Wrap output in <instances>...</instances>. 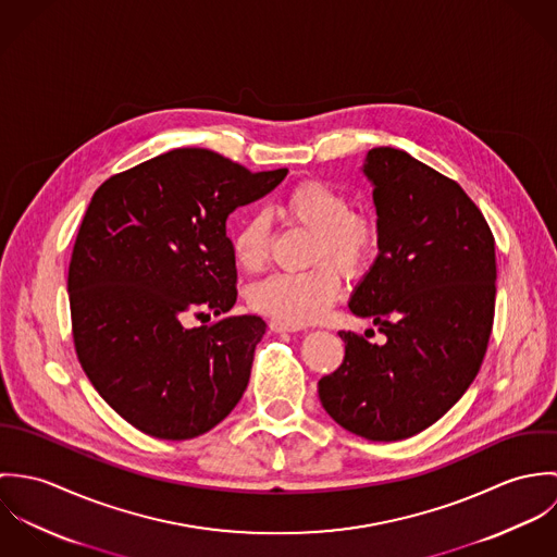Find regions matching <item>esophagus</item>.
<instances>
[{"label": "esophagus", "instance_id": "34e87169", "mask_svg": "<svg viewBox=\"0 0 557 557\" xmlns=\"http://www.w3.org/2000/svg\"><path fill=\"white\" fill-rule=\"evenodd\" d=\"M270 330H272V332H298V330H302V327H300V325H294V323L278 321V319H272V321H270Z\"/></svg>", "mask_w": 557, "mask_h": 557}]
</instances>
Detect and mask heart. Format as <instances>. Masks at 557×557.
I'll use <instances>...</instances> for the list:
<instances>
[{
	"label": "heart",
	"instance_id": "1",
	"mask_svg": "<svg viewBox=\"0 0 557 557\" xmlns=\"http://www.w3.org/2000/svg\"><path fill=\"white\" fill-rule=\"evenodd\" d=\"M281 212L296 225L315 232L313 261L332 259L349 274L362 272L373 259L377 223L349 210V199L336 186L311 180L296 186L281 203ZM239 268L257 270L268 259L270 221L263 214L248 216L232 238ZM341 294V274L332 263H319L307 272H276L255 283L248 302L257 313L294 325L313 323L327 313Z\"/></svg>",
	"mask_w": 557,
	"mask_h": 557
}]
</instances>
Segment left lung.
I'll return each instance as SVG.
<instances>
[{"label":"left lung","instance_id":"left-lung-1","mask_svg":"<svg viewBox=\"0 0 557 557\" xmlns=\"http://www.w3.org/2000/svg\"><path fill=\"white\" fill-rule=\"evenodd\" d=\"M380 252L349 311L369 332H338L343 364L319 380L334 422L371 442H398L437 422L480 371L495 311V242L466 190L395 148L369 150Z\"/></svg>","mask_w":557,"mask_h":557}]
</instances>
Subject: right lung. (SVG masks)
<instances>
[{
    "label": "right lung",
    "instance_id": "obj_1",
    "mask_svg": "<svg viewBox=\"0 0 557 557\" xmlns=\"http://www.w3.org/2000/svg\"><path fill=\"white\" fill-rule=\"evenodd\" d=\"M285 175L177 148L94 193L69 268L73 336L98 395L139 431L190 440L238 405L265 321L227 315L238 298L227 219ZM190 314L220 319L188 329Z\"/></svg>",
    "mask_w": 557,
    "mask_h": 557
}]
</instances>
